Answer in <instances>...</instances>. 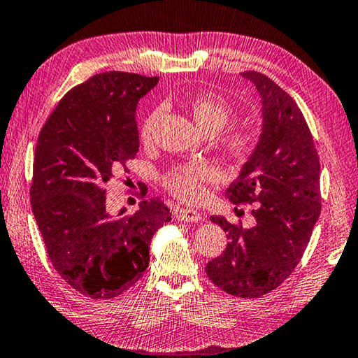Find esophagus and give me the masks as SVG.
<instances>
[{
	"label": "esophagus",
	"instance_id": "34e87169",
	"mask_svg": "<svg viewBox=\"0 0 358 358\" xmlns=\"http://www.w3.org/2000/svg\"><path fill=\"white\" fill-rule=\"evenodd\" d=\"M177 220L185 221V222H201V221H203V216L196 210L180 208V210H177Z\"/></svg>",
	"mask_w": 358,
	"mask_h": 358
}]
</instances>
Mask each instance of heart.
Segmentation results:
<instances>
[{"instance_id":"1","label":"heart","mask_w":358,"mask_h":358,"mask_svg":"<svg viewBox=\"0 0 358 358\" xmlns=\"http://www.w3.org/2000/svg\"><path fill=\"white\" fill-rule=\"evenodd\" d=\"M187 106L196 124L201 128L205 134L213 136L220 132L226 126L232 110L226 101L215 93H197L187 99ZM157 118V110L151 112L147 118L143 120L141 136L143 141H148L151 137V131ZM221 145L226 153L234 157V159H245L250 156L251 151L256 145V137H254L250 129L238 128L230 129L226 136L222 137ZM216 178L215 169L207 162H187V164H180L172 167L164 175V186L171 191L175 197L187 203H197L205 199V183L213 181Z\"/></svg>"}]
</instances>
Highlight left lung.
<instances>
[{
    "label": "left lung",
    "mask_w": 358,
    "mask_h": 358,
    "mask_svg": "<svg viewBox=\"0 0 358 358\" xmlns=\"http://www.w3.org/2000/svg\"><path fill=\"white\" fill-rule=\"evenodd\" d=\"M260 96L259 142L226 191L232 203L256 202V226L243 229L211 216L227 232L220 257L205 266L230 295L257 299L287 280L305 252L320 213V164L295 101L260 72H243Z\"/></svg>",
    "instance_id": "obj_1"
}]
</instances>
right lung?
Returning <instances> with one entry per match:
<instances>
[{"instance_id": "add662e5", "label": "right lung", "mask_w": 358, "mask_h": 358, "mask_svg": "<svg viewBox=\"0 0 358 358\" xmlns=\"http://www.w3.org/2000/svg\"><path fill=\"white\" fill-rule=\"evenodd\" d=\"M159 78L110 71L77 85L58 102L34 151L31 207L59 276L94 300L141 280L156 230L172 221L151 199L132 215L106 210L107 183L138 151L136 108Z\"/></svg>"}]
</instances>
